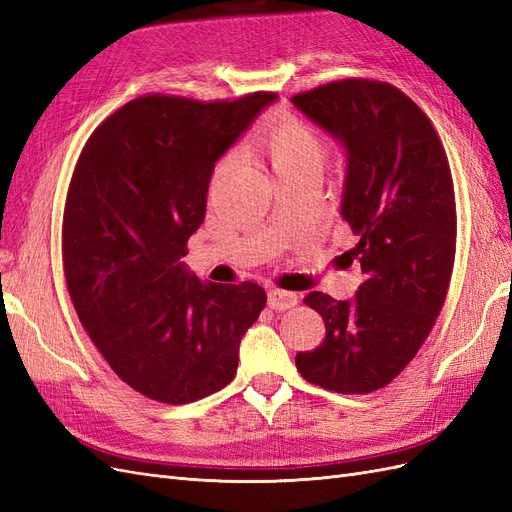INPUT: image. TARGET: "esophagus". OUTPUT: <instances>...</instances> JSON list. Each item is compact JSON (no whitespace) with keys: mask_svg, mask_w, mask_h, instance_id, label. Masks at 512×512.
<instances>
[{"mask_svg":"<svg viewBox=\"0 0 512 512\" xmlns=\"http://www.w3.org/2000/svg\"><path fill=\"white\" fill-rule=\"evenodd\" d=\"M269 307L275 309V312H284V309H290L297 305V294L288 292V290H280V288H273L269 290Z\"/></svg>","mask_w":512,"mask_h":512,"instance_id":"34e87169","label":"esophagus"}]
</instances>
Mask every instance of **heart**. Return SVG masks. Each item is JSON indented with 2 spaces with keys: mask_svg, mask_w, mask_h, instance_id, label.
Instances as JSON below:
<instances>
[{
  "mask_svg": "<svg viewBox=\"0 0 512 512\" xmlns=\"http://www.w3.org/2000/svg\"><path fill=\"white\" fill-rule=\"evenodd\" d=\"M250 153L265 162L275 179H284L303 173H322L329 158V147L324 138L309 128L307 123L292 115L271 119L250 145ZM232 164L224 158L215 166L213 179H222Z\"/></svg>",
  "mask_w": 512,
  "mask_h": 512,
  "instance_id": "heart-1",
  "label": "heart"
}]
</instances>
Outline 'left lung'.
Listing matches in <instances>:
<instances>
[{
  "instance_id": "left-lung-1",
  "label": "left lung",
  "mask_w": 512,
  "mask_h": 512,
  "mask_svg": "<svg viewBox=\"0 0 512 512\" xmlns=\"http://www.w3.org/2000/svg\"><path fill=\"white\" fill-rule=\"evenodd\" d=\"M292 102L346 149L342 218L363 271L350 301L307 294L327 335L294 363L327 391L371 393L414 359L444 305L457 243L451 166L429 117L391 83L333 81Z\"/></svg>"
}]
</instances>
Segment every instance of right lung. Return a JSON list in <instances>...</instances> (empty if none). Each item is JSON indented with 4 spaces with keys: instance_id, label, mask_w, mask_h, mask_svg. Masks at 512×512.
<instances>
[{
    "instance_id": "right-lung-1",
    "label": "right lung",
    "mask_w": 512,
    "mask_h": 512,
    "mask_svg": "<svg viewBox=\"0 0 512 512\" xmlns=\"http://www.w3.org/2000/svg\"><path fill=\"white\" fill-rule=\"evenodd\" d=\"M273 100L136 98L76 162L61 228L70 299L106 363L149 399L179 406L224 389L267 305L262 286L203 284L181 258L215 162Z\"/></svg>"
}]
</instances>
